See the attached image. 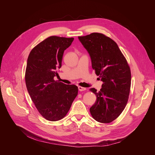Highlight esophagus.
<instances>
[{
  "label": "esophagus",
  "instance_id": "esophagus-1",
  "mask_svg": "<svg viewBox=\"0 0 155 155\" xmlns=\"http://www.w3.org/2000/svg\"><path fill=\"white\" fill-rule=\"evenodd\" d=\"M78 90H79V91H82L86 90V88L82 87H80V86H79V87H78Z\"/></svg>",
  "mask_w": 155,
  "mask_h": 155
}]
</instances>
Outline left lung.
<instances>
[{
	"label": "left lung",
	"instance_id": "left-lung-1",
	"mask_svg": "<svg viewBox=\"0 0 155 155\" xmlns=\"http://www.w3.org/2000/svg\"><path fill=\"white\" fill-rule=\"evenodd\" d=\"M78 39L88 51L98 79L103 82L99 91L90 89L97 97L90 113L100 123H110L119 117L127 104L131 86L130 67L117 43L105 35L92 33Z\"/></svg>",
	"mask_w": 155,
	"mask_h": 155
}]
</instances>
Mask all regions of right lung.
Returning a JSON list of instances; mask_svg holds the SVG:
<instances>
[{"instance_id": "obj_1", "label": "right lung", "mask_w": 155, "mask_h": 155, "mask_svg": "<svg viewBox=\"0 0 155 155\" xmlns=\"http://www.w3.org/2000/svg\"><path fill=\"white\" fill-rule=\"evenodd\" d=\"M74 38L51 36L38 44L27 58L25 84L38 111L49 121L63 118L78 95V87L54 80L64 51Z\"/></svg>"}]
</instances>
